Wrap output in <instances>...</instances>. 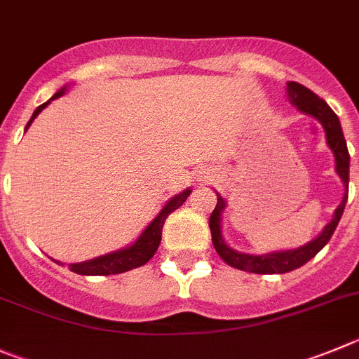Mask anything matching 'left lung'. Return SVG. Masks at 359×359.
Instances as JSON below:
<instances>
[{"label":"left lung","instance_id":"left-lung-1","mask_svg":"<svg viewBox=\"0 0 359 359\" xmlns=\"http://www.w3.org/2000/svg\"><path fill=\"white\" fill-rule=\"evenodd\" d=\"M287 92L288 101L292 104H295L302 114L315 117L324 128L327 146L331 147L334 154V163H337L334 169H337L338 176L344 182L345 194L338 208L334 210V215L330 224L325 226L320 235L311 240L310 244L297 249H288V251L269 252V255H245V252H238L229 248V245H226L224 238H222V229H220V219H222V212L226 208V201L217 194V206L212 215H210V231H212L213 248H215L217 255L224 259L228 265L240 269V271L255 272V274H285V272L295 271V269L302 267L304 263L310 262L330 242L331 235H333L338 222H340L345 203H347V196H349V151H347V144H345L338 115L327 107L324 100H320L310 88L297 83V81H288Z\"/></svg>","mask_w":359,"mask_h":359}]
</instances>
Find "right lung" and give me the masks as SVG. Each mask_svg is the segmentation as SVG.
Returning a JSON list of instances; mask_svg holds the SVG:
<instances>
[{"label":"right lung","instance_id":"add662e5","mask_svg":"<svg viewBox=\"0 0 359 359\" xmlns=\"http://www.w3.org/2000/svg\"><path fill=\"white\" fill-rule=\"evenodd\" d=\"M65 90H67V85H65L64 88H60V90H58L51 100L46 101V103L41 104V107H37V110H35L34 115H32V119H29L28 124H26V130H28L29 124L34 123L35 117H37V115L41 114V111L44 110L53 100L60 97ZM189 196H190V189H187L183 190L182 194L174 196L170 201H167V205L163 206L162 212L154 217L153 222L144 229L142 235L139 236V240H137L135 244H131L130 248L108 252V255L97 256V258L94 259H87V262L71 263L69 269H71L72 272H76V274H81V276H110V274H121V272L131 271V269L142 267L144 263H147L151 258H153L158 245H160L165 219L174 212V210L180 208V206L187 201V197Z\"/></svg>","mask_w":359,"mask_h":359}]
</instances>
